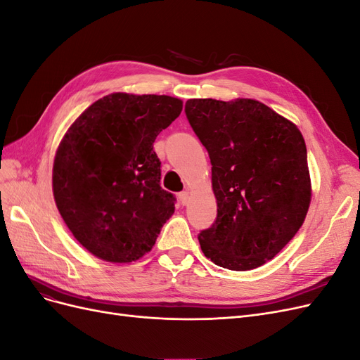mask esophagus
<instances>
[{
	"instance_id": "34e87169",
	"label": "esophagus",
	"mask_w": 360,
	"mask_h": 360,
	"mask_svg": "<svg viewBox=\"0 0 360 360\" xmlns=\"http://www.w3.org/2000/svg\"><path fill=\"white\" fill-rule=\"evenodd\" d=\"M179 201H180L183 205H186V204L189 202V192H188V191L180 192V193H179Z\"/></svg>"
}]
</instances>
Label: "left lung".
I'll use <instances>...</instances> for the list:
<instances>
[{
	"instance_id": "left-lung-1",
	"label": "left lung",
	"mask_w": 360,
	"mask_h": 360,
	"mask_svg": "<svg viewBox=\"0 0 360 360\" xmlns=\"http://www.w3.org/2000/svg\"><path fill=\"white\" fill-rule=\"evenodd\" d=\"M188 122L212 163L216 221L198 236L216 266L250 270L281 252L311 202L300 130L252 99H191Z\"/></svg>"
}]
</instances>
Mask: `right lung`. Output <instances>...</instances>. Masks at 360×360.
Listing matches in <instances>:
<instances>
[{"label": "right lung", "instance_id": "right-lung-1", "mask_svg": "<svg viewBox=\"0 0 360 360\" xmlns=\"http://www.w3.org/2000/svg\"><path fill=\"white\" fill-rule=\"evenodd\" d=\"M181 110L171 96L114 93L86 108L64 135L53 160V198L93 255L132 263L153 248L176 205L160 188L153 143Z\"/></svg>", "mask_w": 360, "mask_h": 360}]
</instances>
